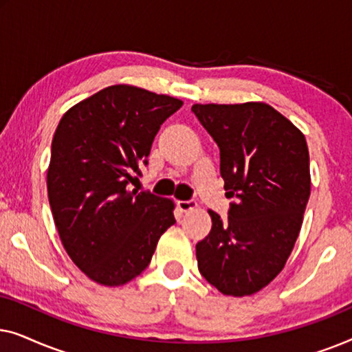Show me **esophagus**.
<instances>
[{
	"mask_svg": "<svg viewBox=\"0 0 352 352\" xmlns=\"http://www.w3.org/2000/svg\"><path fill=\"white\" fill-rule=\"evenodd\" d=\"M177 206H179L181 211H190L197 206L195 200H179L177 201Z\"/></svg>",
	"mask_w": 352,
	"mask_h": 352,
	"instance_id": "esophagus-1",
	"label": "esophagus"
}]
</instances>
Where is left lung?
<instances>
[{
	"instance_id": "left-lung-1",
	"label": "left lung",
	"mask_w": 352,
	"mask_h": 352,
	"mask_svg": "<svg viewBox=\"0 0 352 352\" xmlns=\"http://www.w3.org/2000/svg\"><path fill=\"white\" fill-rule=\"evenodd\" d=\"M192 112L219 147L228 221L208 211L197 243L199 271L230 296L253 295L285 266L311 195L309 151L300 129L264 102L195 104Z\"/></svg>"
}]
</instances>
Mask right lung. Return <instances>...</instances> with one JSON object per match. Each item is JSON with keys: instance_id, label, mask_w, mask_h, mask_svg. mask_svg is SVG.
I'll list each match as a JSON object with an SVG mask.
<instances>
[{"instance_id": "right-lung-1", "label": "right lung", "mask_w": 352, "mask_h": 352, "mask_svg": "<svg viewBox=\"0 0 352 352\" xmlns=\"http://www.w3.org/2000/svg\"><path fill=\"white\" fill-rule=\"evenodd\" d=\"M181 105L115 85L74 105L57 124L47 170L52 218L72 261L100 285L138 277L176 223L173 200L129 184L147 165L162 123Z\"/></svg>"}]
</instances>
